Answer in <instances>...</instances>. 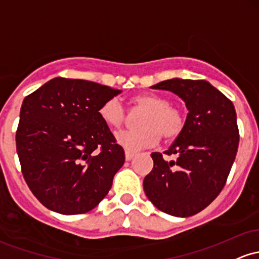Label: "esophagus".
<instances>
[{
	"instance_id": "obj_1",
	"label": "esophagus",
	"mask_w": 259,
	"mask_h": 259,
	"mask_svg": "<svg viewBox=\"0 0 259 259\" xmlns=\"http://www.w3.org/2000/svg\"><path fill=\"white\" fill-rule=\"evenodd\" d=\"M134 157V152H132V151H125V160L126 161H130L132 160V158Z\"/></svg>"
}]
</instances>
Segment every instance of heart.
<instances>
[{
    "label": "heart",
    "instance_id": "obj_1",
    "mask_svg": "<svg viewBox=\"0 0 259 259\" xmlns=\"http://www.w3.org/2000/svg\"><path fill=\"white\" fill-rule=\"evenodd\" d=\"M135 109L143 110L139 116V129L124 130L115 135L116 143L127 151H139L155 146L161 136L164 140H173L184 127L182 110L168 99L153 93L139 95L132 99ZM99 116L103 123L118 129L126 120V110L118 98H110L99 108Z\"/></svg>",
    "mask_w": 259,
    "mask_h": 259
}]
</instances>
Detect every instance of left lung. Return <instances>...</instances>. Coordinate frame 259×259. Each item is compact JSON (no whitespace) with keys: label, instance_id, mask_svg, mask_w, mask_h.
Here are the masks:
<instances>
[{"label":"left lung","instance_id":"left-lung-1","mask_svg":"<svg viewBox=\"0 0 259 259\" xmlns=\"http://www.w3.org/2000/svg\"><path fill=\"white\" fill-rule=\"evenodd\" d=\"M151 88L177 95L188 114L182 133L164 151L177 160L151 153L153 168L144 180L145 194L166 214L192 217L220 194L229 177L240 140L235 107L204 79L172 78Z\"/></svg>","mask_w":259,"mask_h":259}]
</instances>
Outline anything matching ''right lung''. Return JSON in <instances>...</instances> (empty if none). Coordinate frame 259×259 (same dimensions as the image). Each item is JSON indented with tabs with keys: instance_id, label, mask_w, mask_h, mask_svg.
I'll return each mask as SVG.
<instances>
[{
	"instance_id": "right-lung-1",
	"label": "right lung",
	"mask_w": 259,
	"mask_h": 259,
	"mask_svg": "<svg viewBox=\"0 0 259 259\" xmlns=\"http://www.w3.org/2000/svg\"><path fill=\"white\" fill-rule=\"evenodd\" d=\"M120 92L86 79L55 77L24 98L17 153L28 187L48 209L83 214L112 188L125 155L99 108Z\"/></svg>"
}]
</instances>
